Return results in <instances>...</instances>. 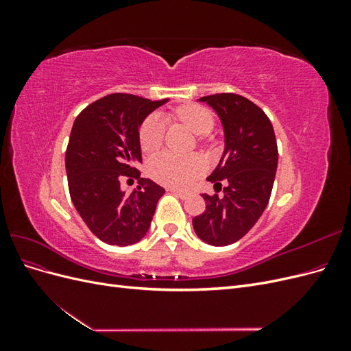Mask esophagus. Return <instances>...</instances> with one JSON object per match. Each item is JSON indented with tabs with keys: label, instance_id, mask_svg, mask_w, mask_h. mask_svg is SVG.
I'll return each mask as SVG.
<instances>
[{
	"label": "esophagus",
	"instance_id": "1",
	"mask_svg": "<svg viewBox=\"0 0 351 351\" xmlns=\"http://www.w3.org/2000/svg\"><path fill=\"white\" fill-rule=\"evenodd\" d=\"M169 192L174 193L180 199H187L190 196L189 192H184V190H177V189H169Z\"/></svg>",
	"mask_w": 351,
	"mask_h": 351
}]
</instances>
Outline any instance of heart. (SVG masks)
<instances>
[{
	"mask_svg": "<svg viewBox=\"0 0 351 351\" xmlns=\"http://www.w3.org/2000/svg\"><path fill=\"white\" fill-rule=\"evenodd\" d=\"M177 117L197 134H206L214 129V114L196 104H187L177 110ZM162 115L152 114L142 123L139 130L141 147L145 152H154L162 145L165 134ZM204 171V162L195 155L180 156L171 152L154 155L147 162V173L158 183L171 187H186Z\"/></svg>",
	"mask_w": 351,
	"mask_h": 351,
	"instance_id": "b5f03b06",
	"label": "heart"
}]
</instances>
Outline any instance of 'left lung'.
<instances>
[{
	"instance_id": "left-lung-1",
	"label": "left lung",
	"mask_w": 351,
	"mask_h": 351,
	"mask_svg": "<svg viewBox=\"0 0 351 351\" xmlns=\"http://www.w3.org/2000/svg\"><path fill=\"white\" fill-rule=\"evenodd\" d=\"M199 101L218 114L224 129V152L208 180L217 192L222 180L226 187L222 197L202 195L206 209L193 218V228L205 243L227 246L247 234L267 208L277 173L278 147L267 114L247 98L215 93Z\"/></svg>"
}]
</instances>
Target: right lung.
Masks as SVG:
<instances>
[{
    "instance_id": "obj_1",
    "label": "right lung",
    "mask_w": 351,
    "mask_h": 351,
    "mask_svg": "<svg viewBox=\"0 0 351 351\" xmlns=\"http://www.w3.org/2000/svg\"><path fill=\"white\" fill-rule=\"evenodd\" d=\"M168 99L151 101L130 93H111L88 105L74 120L66 152L69 190L74 208L99 240L129 246L149 230L156 204L165 190L141 178L130 193L121 178H139V129Z\"/></svg>"
}]
</instances>
